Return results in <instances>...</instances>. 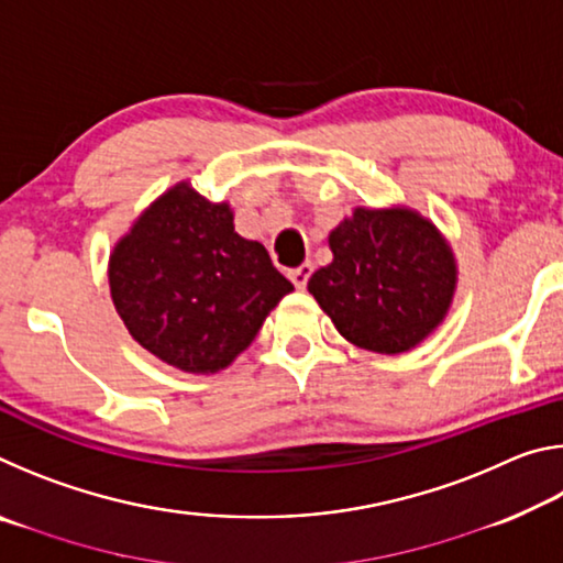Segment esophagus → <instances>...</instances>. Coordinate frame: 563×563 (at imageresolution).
Wrapping results in <instances>:
<instances>
[{
	"label": "esophagus",
	"instance_id": "34e87169",
	"mask_svg": "<svg viewBox=\"0 0 563 563\" xmlns=\"http://www.w3.org/2000/svg\"><path fill=\"white\" fill-rule=\"evenodd\" d=\"M310 275H312V263H302V265H298V268L288 271V278L292 280V285H295V288H298V290H302L305 285H308Z\"/></svg>",
	"mask_w": 563,
	"mask_h": 563
}]
</instances>
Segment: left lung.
Returning a JSON list of instances; mask_svg holds the SVG:
<instances>
[{"mask_svg":"<svg viewBox=\"0 0 563 563\" xmlns=\"http://www.w3.org/2000/svg\"><path fill=\"white\" fill-rule=\"evenodd\" d=\"M330 265L308 290L352 345L397 355L440 325L456 271L437 228L407 208H357L330 233Z\"/></svg>","mask_w":563,"mask_h":563,"instance_id":"8db88e82","label":"left lung"}]
</instances>
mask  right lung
Segmentation results:
<instances>
[{
  "label": "right lung",
  "mask_w": 563,
  "mask_h": 563,
  "mask_svg": "<svg viewBox=\"0 0 563 563\" xmlns=\"http://www.w3.org/2000/svg\"><path fill=\"white\" fill-rule=\"evenodd\" d=\"M111 298L141 347L186 373H218L251 345L292 290L228 203L188 184L164 194L113 247Z\"/></svg>",
  "instance_id": "1"
}]
</instances>
